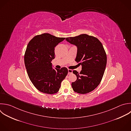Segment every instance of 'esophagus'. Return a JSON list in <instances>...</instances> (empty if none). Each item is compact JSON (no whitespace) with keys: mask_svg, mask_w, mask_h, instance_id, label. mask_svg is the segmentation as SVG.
<instances>
[{"mask_svg":"<svg viewBox=\"0 0 131 131\" xmlns=\"http://www.w3.org/2000/svg\"><path fill=\"white\" fill-rule=\"evenodd\" d=\"M73 72V71L72 70H71V69H68V74H72Z\"/></svg>","mask_w":131,"mask_h":131,"instance_id":"1","label":"esophagus"}]
</instances>
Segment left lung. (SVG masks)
Segmentation results:
<instances>
[{"label": "left lung", "instance_id": "1", "mask_svg": "<svg viewBox=\"0 0 131 131\" xmlns=\"http://www.w3.org/2000/svg\"><path fill=\"white\" fill-rule=\"evenodd\" d=\"M66 40L77 47L75 61L82 66L79 73H73L77 80L72 83L74 92L81 94L96 89L103 77L106 64V54L101 42L96 37L87 34L66 38Z\"/></svg>", "mask_w": 131, "mask_h": 131}]
</instances>
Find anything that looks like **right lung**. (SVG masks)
<instances>
[{
	"instance_id": "add662e5",
	"label": "right lung",
	"mask_w": 131,
	"mask_h": 131,
	"mask_svg": "<svg viewBox=\"0 0 131 131\" xmlns=\"http://www.w3.org/2000/svg\"><path fill=\"white\" fill-rule=\"evenodd\" d=\"M65 38L44 33L34 37L27 46L24 57L27 73L34 86L41 92L57 93L68 73L66 67L53 69L51 62L55 58V47Z\"/></svg>"
}]
</instances>
